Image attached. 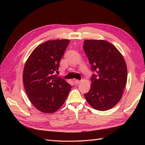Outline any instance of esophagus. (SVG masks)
<instances>
[{
	"label": "esophagus",
	"instance_id": "34e87169",
	"mask_svg": "<svg viewBox=\"0 0 145 145\" xmlns=\"http://www.w3.org/2000/svg\"><path fill=\"white\" fill-rule=\"evenodd\" d=\"M74 83H76V84H78V83H79L80 82V80H77V79H75L74 80Z\"/></svg>",
	"mask_w": 145,
	"mask_h": 145
}]
</instances>
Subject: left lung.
<instances>
[{
  "label": "left lung",
  "instance_id": "8db88e82",
  "mask_svg": "<svg viewBox=\"0 0 145 145\" xmlns=\"http://www.w3.org/2000/svg\"><path fill=\"white\" fill-rule=\"evenodd\" d=\"M92 71L91 86L84 94L87 102L99 111H106L118 103L127 80L125 60L117 48L103 40H86L83 46Z\"/></svg>",
  "mask_w": 145,
  "mask_h": 145
}]
</instances>
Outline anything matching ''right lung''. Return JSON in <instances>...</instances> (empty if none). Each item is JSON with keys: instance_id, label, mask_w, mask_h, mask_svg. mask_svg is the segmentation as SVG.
<instances>
[{"instance_id": "obj_1", "label": "right lung", "mask_w": 145, "mask_h": 145, "mask_svg": "<svg viewBox=\"0 0 145 145\" xmlns=\"http://www.w3.org/2000/svg\"><path fill=\"white\" fill-rule=\"evenodd\" d=\"M69 40H48L36 47L25 63L23 73L25 89L38 110L52 113L67 99L71 86L58 77L60 62Z\"/></svg>"}]
</instances>
